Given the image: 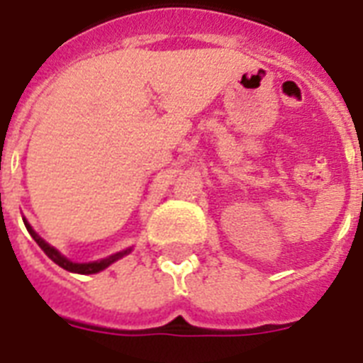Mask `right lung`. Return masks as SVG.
<instances>
[{"label":"right lung","instance_id":"add662e5","mask_svg":"<svg viewBox=\"0 0 363 363\" xmlns=\"http://www.w3.org/2000/svg\"><path fill=\"white\" fill-rule=\"evenodd\" d=\"M24 224H26V228H28V232H30L31 238L35 239L37 245L43 248V252L47 254L48 258L52 259L54 264H58L60 267H64L65 271H71V273H79V275H92V273H99V271H104L105 267H109L111 264H115L116 259H121L122 256H125V254L131 252V248H125V250H122V252L111 254V256H107V258H104V259H98V262H88V264H75V262H71V259L65 258L64 254H60L56 248L50 247V245H48L45 239L39 238V235L33 232V228H31L28 222L24 220Z\"/></svg>","mask_w":363,"mask_h":363}]
</instances>
